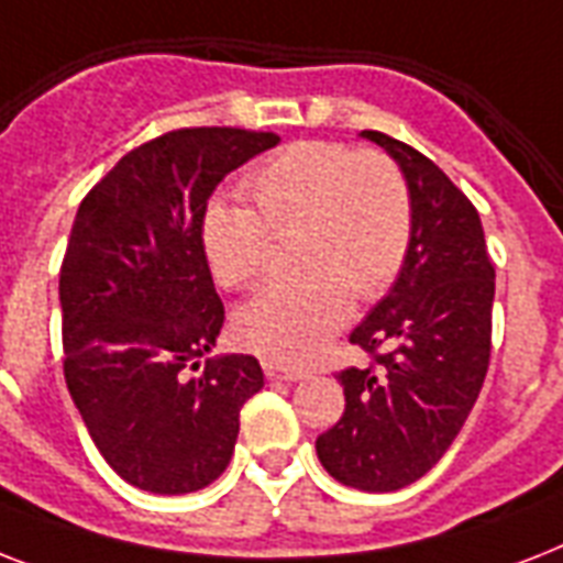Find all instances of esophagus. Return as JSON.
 <instances>
[{
  "instance_id": "esophagus-1",
  "label": "esophagus",
  "mask_w": 563,
  "mask_h": 563,
  "mask_svg": "<svg viewBox=\"0 0 563 563\" xmlns=\"http://www.w3.org/2000/svg\"><path fill=\"white\" fill-rule=\"evenodd\" d=\"M263 371L268 379H280V383H298V379H303V371L298 368H286V365H280V362H263Z\"/></svg>"
}]
</instances>
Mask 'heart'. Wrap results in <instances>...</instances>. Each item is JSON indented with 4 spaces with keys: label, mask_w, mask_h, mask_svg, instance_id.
I'll return each instance as SVG.
<instances>
[{
    "label": "heart",
    "mask_w": 563,
    "mask_h": 563,
    "mask_svg": "<svg viewBox=\"0 0 563 563\" xmlns=\"http://www.w3.org/2000/svg\"><path fill=\"white\" fill-rule=\"evenodd\" d=\"M254 207L207 203L201 247L210 274L247 289L265 272L268 236L289 239L295 280L247 300L233 333L274 362H307L351 316L353 295L374 300L400 277L411 247V195L385 154L342 143L286 145L247 178Z\"/></svg>",
    "instance_id": "heart-1"
}]
</instances>
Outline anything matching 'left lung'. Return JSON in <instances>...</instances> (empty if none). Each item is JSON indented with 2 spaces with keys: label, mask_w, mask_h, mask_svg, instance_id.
<instances>
[{
  "label": "left lung",
  "mask_w": 563,
  "mask_h": 563,
  "mask_svg": "<svg viewBox=\"0 0 563 563\" xmlns=\"http://www.w3.org/2000/svg\"><path fill=\"white\" fill-rule=\"evenodd\" d=\"M406 178L411 247L400 277L351 333L374 356L339 374L344 415L318 435L324 471L385 494L432 471L462 432L490 360V265L479 212L435 163L379 131H362Z\"/></svg>",
  "instance_id": "obj_1"
}]
</instances>
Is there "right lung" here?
<instances>
[{"label":"right lung","instance_id":"obj_1","mask_svg":"<svg viewBox=\"0 0 563 563\" xmlns=\"http://www.w3.org/2000/svg\"><path fill=\"white\" fill-rule=\"evenodd\" d=\"M277 143L242 128L172 131L128 152L78 207L60 265L66 388L134 488L175 497L219 479L239 409L263 388L254 356H212L224 307L201 219L221 180Z\"/></svg>","mask_w":563,"mask_h":563}]
</instances>
